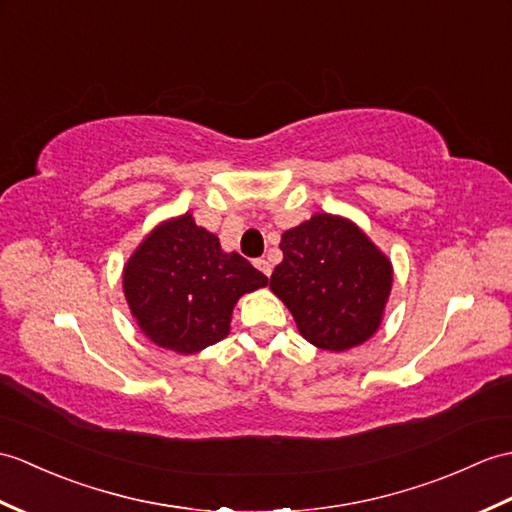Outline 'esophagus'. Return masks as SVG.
Here are the masks:
<instances>
[{
    "instance_id": "obj_1",
    "label": "esophagus",
    "mask_w": 512,
    "mask_h": 512,
    "mask_svg": "<svg viewBox=\"0 0 512 512\" xmlns=\"http://www.w3.org/2000/svg\"><path fill=\"white\" fill-rule=\"evenodd\" d=\"M255 266L264 272L266 277H270V272H272V266H270V261L268 259H264V257H259V259H255Z\"/></svg>"
}]
</instances>
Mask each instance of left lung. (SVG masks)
I'll use <instances>...</instances> for the list:
<instances>
[{
	"instance_id": "obj_1",
	"label": "left lung",
	"mask_w": 512,
	"mask_h": 512,
	"mask_svg": "<svg viewBox=\"0 0 512 512\" xmlns=\"http://www.w3.org/2000/svg\"><path fill=\"white\" fill-rule=\"evenodd\" d=\"M283 261L270 290L299 334L325 351H349L377 334L392 290V264L358 224L314 213L281 235Z\"/></svg>"
}]
</instances>
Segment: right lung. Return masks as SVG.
<instances>
[{
    "label": "right lung",
    "mask_w": 512,
    "mask_h": 512,
    "mask_svg": "<svg viewBox=\"0 0 512 512\" xmlns=\"http://www.w3.org/2000/svg\"><path fill=\"white\" fill-rule=\"evenodd\" d=\"M124 296L137 327L161 349L198 353L229 336L240 296L268 277L222 251L218 235L198 227L192 211L159 222L128 257Z\"/></svg>",
    "instance_id": "obj_1"
}]
</instances>
